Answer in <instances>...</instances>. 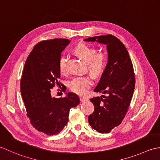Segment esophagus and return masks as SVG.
Masks as SVG:
<instances>
[{
	"label": "esophagus",
	"mask_w": 160,
	"mask_h": 160,
	"mask_svg": "<svg viewBox=\"0 0 160 160\" xmlns=\"http://www.w3.org/2000/svg\"><path fill=\"white\" fill-rule=\"evenodd\" d=\"M88 100V99L87 98V97H80V101L81 102H86V101Z\"/></svg>",
	"instance_id": "1"
}]
</instances>
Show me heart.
I'll return each mask as SVG.
<instances>
[{"mask_svg":"<svg viewBox=\"0 0 160 160\" xmlns=\"http://www.w3.org/2000/svg\"><path fill=\"white\" fill-rule=\"evenodd\" d=\"M74 52L88 63V69L95 77H100L103 73L107 64V57L105 53L97 52L95 47L81 42L74 48ZM67 59L61 56L58 61V69L63 74L67 73ZM93 80L88 75L76 77L68 83L69 89L76 94H85L92 86Z\"/></svg>","mask_w":160,"mask_h":160,"instance_id":"heart-1","label":"heart"}]
</instances>
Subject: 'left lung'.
<instances>
[{"label": "left lung", "instance_id": "8db88e82", "mask_svg": "<svg viewBox=\"0 0 160 160\" xmlns=\"http://www.w3.org/2000/svg\"><path fill=\"white\" fill-rule=\"evenodd\" d=\"M84 41H97L107 45L108 60L94 90L106 95L90 99L94 110L88 117V122L97 131L108 133L122 123L128 110L135 86L133 66L125 45L115 36H98Z\"/></svg>", "mask_w": 160, "mask_h": 160}]
</instances>
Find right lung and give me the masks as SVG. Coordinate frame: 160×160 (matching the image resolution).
I'll return each mask as SVG.
<instances>
[{"instance_id":"1","label":"right lung","mask_w":160,"mask_h":160,"mask_svg":"<svg viewBox=\"0 0 160 160\" xmlns=\"http://www.w3.org/2000/svg\"><path fill=\"white\" fill-rule=\"evenodd\" d=\"M70 41L54 38L39 42L26 59L21 79V92L32 126L48 135L59 133L67 124L71 108L80 103L77 94L51 96V89L60 86L58 61ZM66 88L62 90L66 92Z\"/></svg>"}]
</instances>
